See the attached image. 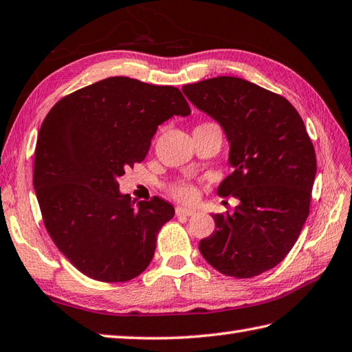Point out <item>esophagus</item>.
Here are the masks:
<instances>
[{
  "mask_svg": "<svg viewBox=\"0 0 352 352\" xmlns=\"http://www.w3.org/2000/svg\"><path fill=\"white\" fill-rule=\"evenodd\" d=\"M176 214H177V215H184V217H191V215L196 214V210H194V209H190V208L177 206V208H176Z\"/></svg>",
  "mask_w": 352,
  "mask_h": 352,
  "instance_id": "esophagus-1",
  "label": "esophagus"
}]
</instances>
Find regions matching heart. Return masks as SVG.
I'll use <instances>...</instances> for the list:
<instances>
[{"instance_id":"obj_1","label":"heart","mask_w":352,"mask_h":352,"mask_svg":"<svg viewBox=\"0 0 352 352\" xmlns=\"http://www.w3.org/2000/svg\"><path fill=\"white\" fill-rule=\"evenodd\" d=\"M205 124H212V123H205ZM205 124H201V126H205ZM170 192L173 194V196L185 203H190L194 201L197 199V188L194 186L191 182L188 181H181V182H176L170 186Z\"/></svg>"}]
</instances>
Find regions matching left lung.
I'll return each mask as SVG.
<instances>
[{
  "label": "left lung",
  "instance_id": "8db88e82",
  "mask_svg": "<svg viewBox=\"0 0 352 352\" xmlns=\"http://www.w3.org/2000/svg\"><path fill=\"white\" fill-rule=\"evenodd\" d=\"M230 142L232 175L218 186L239 200L233 214H214L215 230L199 250L224 276L252 278L282 262L310 210L316 155L298 111L283 96L236 76L182 87Z\"/></svg>",
  "mask_w": 352,
  "mask_h": 352
}]
</instances>
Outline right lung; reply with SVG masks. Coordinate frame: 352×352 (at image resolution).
I'll return each instance as SVG.
<instances>
[{
  "instance_id": "add662e5",
  "label": "right lung",
  "mask_w": 352,
  "mask_h": 352,
  "mask_svg": "<svg viewBox=\"0 0 352 352\" xmlns=\"http://www.w3.org/2000/svg\"><path fill=\"white\" fill-rule=\"evenodd\" d=\"M190 113L173 85L111 76L61 98L46 114L33 185L51 239L84 276L128 282L149 267L175 208L156 196L135 205L117 179L146 158L158 124Z\"/></svg>"
}]
</instances>
